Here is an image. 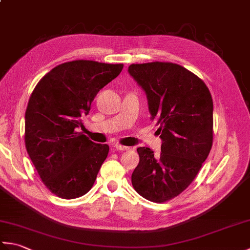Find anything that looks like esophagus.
Segmentation results:
<instances>
[{"instance_id":"obj_1","label":"esophagus","mask_w":250,"mask_h":250,"mask_svg":"<svg viewBox=\"0 0 250 250\" xmlns=\"http://www.w3.org/2000/svg\"><path fill=\"white\" fill-rule=\"evenodd\" d=\"M115 150H121V151H125V150H129V147H125V146H122L120 144H115L114 145Z\"/></svg>"}]
</instances>
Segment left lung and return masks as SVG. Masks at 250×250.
I'll use <instances>...</instances> for the list:
<instances>
[{
    "label": "left lung",
    "mask_w": 250,
    "mask_h": 250,
    "mask_svg": "<svg viewBox=\"0 0 250 250\" xmlns=\"http://www.w3.org/2000/svg\"><path fill=\"white\" fill-rule=\"evenodd\" d=\"M145 90L151 119L162 140L161 153L137 148L140 162L132 173L133 188L148 201L163 203L193 182L213 146V99L192 72L172 62L129 66Z\"/></svg>",
    "instance_id": "left-lung-1"
}]
</instances>
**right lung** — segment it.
<instances>
[{"instance_id": "obj_1", "label": "right lung", "mask_w": 250, "mask_h": 250, "mask_svg": "<svg viewBox=\"0 0 250 250\" xmlns=\"http://www.w3.org/2000/svg\"><path fill=\"white\" fill-rule=\"evenodd\" d=\"M124 64L75 60L57 65L37 83L25 110L24 144L51 193L71 200L92 188L108 145L77 132L98 92Z\"/></svg>"}]
</instances>
